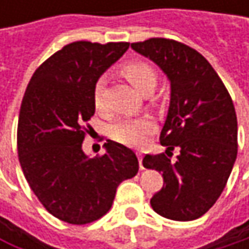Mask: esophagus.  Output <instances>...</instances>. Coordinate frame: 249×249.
I'll list each match as a JSON object with an SVG mask.
<instances>
[{"instance_id": "34e87169", "label": "esophagus", "mask_w": 249, "mask_h": 249, "mask_svg": "<svg viewBox=\"0 0 249 249\" xmlns=\"http://www.w3.org/2000/svg\"><path fill=\"white\" fill-rule=\"evenodd\" d=\"M137 157H138V163H140V170H144V166H142V154L141 153H137Z\"/></svg>"}]
</instances>
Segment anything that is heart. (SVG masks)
<instances>
[{
    "mask_svg": "<svg viewBox=\"0 0 249 249\" xmlns=\"http://www.w3.org/2000/svg\"><path fill=\"white\" fill-rule=\"evenodd\" d=\"M121 73L134 88H137L142 93L151 92L157 83V72L147 62H141V60L128 62L123 65ZM105 85H107V79L102 76L96 80L93 86V102L96 108L102 107ZM153 128H154V123L150 117L124 120L114 125L112 137L121 144L129 145V147H138L147 141L148 135L153 132Z\"/></svg>",
    "mask_w": 249,
    "mask_h": 249,
    "instance_id": "obj_1",
    "label": "heart"
}]
</instances>
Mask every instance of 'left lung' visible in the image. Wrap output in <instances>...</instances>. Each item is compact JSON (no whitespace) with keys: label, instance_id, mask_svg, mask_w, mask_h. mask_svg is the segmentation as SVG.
<instances>
[{"label":"left lung","instance_id":"obj_1","mask_svg":"<svg viewBox=\"0 0 249 249\" xmlns=\"http://www.w3.org/2000/svg\"><path fill=\"white\" fill-rule=\"evenodd\" d=\"M131 47L153 60L170 80V107L160 134L167 154H147L145 169L163 173L164 184L150 200L159 215L193 221L218 200L238 153V123L229 92L211 63L195 49L169 38ZM180 154L172 162L170 151Z\"/></svg>","mask_w":249,"mask_h":249}]
</instances>
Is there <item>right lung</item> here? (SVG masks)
<instances>
[{
  "label": "right lung",
  "mask_w": 249,
  "mask_h": 249,
  "mask_svg": "<svg viewBox=\"0 0 249 249\" xmlns=\"http://www.w3.org/2000/svg\"><path fill=\"white\" fill-rule=\"evenodd\" d=\"M129 43L75 41L56 52L31 76L20 108L17 148L25 178L57 219L90 224L112 206L117 187L138 172L132 150L108 140L107 153L82 150L95 114L93 86Z\"/></svg>",
  "instance_id": "add662e5"
}]
</instances>
